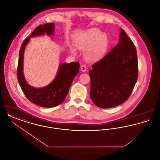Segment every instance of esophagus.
<instances>
[{
    "mask_svg": "<svg viewBox=\"0 0 160 160\" xmlns=\"http://www.w3.org/2000/svg\"><path fill=\"white\" fill-rule=\"evenodd\" d=\"M80 68H81V70H82V71H83V72H85V71L87 70V67H86V66L85 65H82L81 66Z\"/></svg>",
    "mask_w": 160,
    "mask_h": 160,
    "instance_id": "34e87169",
    "label": "esophagus"
}]
</instances>
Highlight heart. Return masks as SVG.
Instances as JSON below:
<instances>
[{
    "instance_id": "heart-1",
    "label": "heart",
    "mask_w": 160,
    "mask_h": 160,
    "mask_svg": "<svg viewBox=\"0 0 160 160\" xmlns=\"http://www.w3.org/2000/svg\"><path fill=\"white\" fill-rule=\"evenodd\" d=\"M77 46L79 49H86L85 58L91 61H97L106 53L108 39L106 35L101 34L100 31L92 29L86 32L77 41ZM72 53H76L74 48L71 49Z\"/></svg>"
}]
</instances>
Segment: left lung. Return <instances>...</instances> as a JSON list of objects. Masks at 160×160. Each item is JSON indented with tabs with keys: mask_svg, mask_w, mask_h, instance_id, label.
<instances>
[{
	"mask_svg": "<svg viewBox=\"0 0 160 160\" xmlns=\"http://www.w3.org/2000/svg\"><path fill=\"white\" fill-rule=\"evenodd\" d=\"M90 97L97 106L108 108L129 98L138 78L136 47L123 29L119 43L92 65Z\"/></svg>",
	"mask_w": 160,
	"mask_h": 160,
	"instance_id": "obj_1",
	"label": "left lung"
}]
</instances>
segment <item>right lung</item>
<instances>
[{"instance_id": "add662e5", "label": "right lung", "mask_w": 160, "mask_h": 160, "mask_svg": "<svg viewBox=\"0 0 160 160\" xmlns=\"http://www.w3.org/2000/svg\"><path fill=\"white\" fill-rule=\"evenodd\" d=\"M54 29L53 23L38 26L30 37L24 40L18 56L17 76L20 86L28 99L32 103L42 107H54L61 104L66 98L71 84L78 74L80 68L78 62L61 64L56 78L47 86L42 88H33L25 80L23 74V53L30 37L43 35L45 33L47 35H52Z\"/></svg>"}]
</instances>
